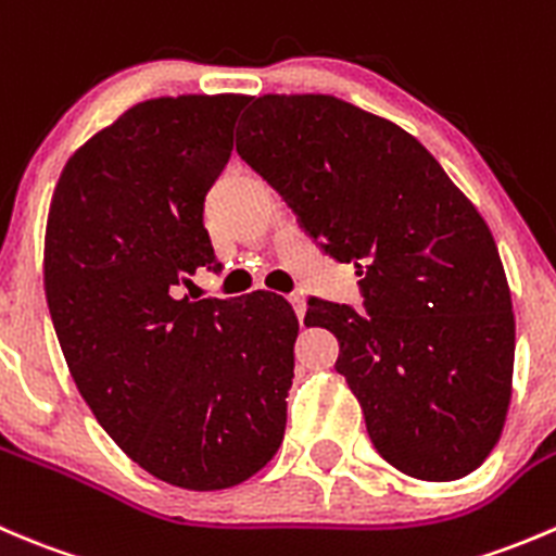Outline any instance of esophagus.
Wrapping results in <instances>:
<instances>
[{"instance_id":"esophagus-1","label":"esophagus","mask_w":556,"mask_h":556,"mask_svg":"<svg viewBox=\"0 0 556 556\" xmlns=\"http://www.w3.org/2000/svg\"><path fill=\"white\" fill-rule=\"evenodd\" d=\"M289 302H291V307H294L296 318H300V321H302V316H305V296H302V294H289Z\"/></svg>"}]
</instances>
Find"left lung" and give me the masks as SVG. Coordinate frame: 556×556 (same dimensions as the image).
Wrapping results in <instances>:
<instances>
[{"instance_id": "8db88e82", "label": "left lung", "mask_w": 556, "mask_h": 556, "mask_svg": "<svg viewBox=\"0 0 556 556\" xmlns=\"http://www.w3.org/2000/svg\"><path fill=\"white\" fill-rule=\"evenodd\" d=\"M238 153L307 238L359 276L362 307L307 300L338 338L334 370L376 452L405 476L454 481L486 459L514 376V313L492 232L397 124L324 93L254 99Z\"/></svg>"}]
</instances>
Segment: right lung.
<instances>
[{
	"label": "right lung",
	"instance_id": "add662e5",
	"mask_svg": "<svg viewBox=\"0 0 556 556\" xmlns=\"http://www.w3.org/2000/svg\"><path fill=\"white\" fill-rule=\"evenodd\" d=\"M249 99L162 97L73 153L46 229V296L78 392L142 470L211 492L278 452L296 316L283 296H180L218 273L205 197Z\"/></svg>",
	"mask_w": 556,
	"mask_h": 556
}]
</instances>
